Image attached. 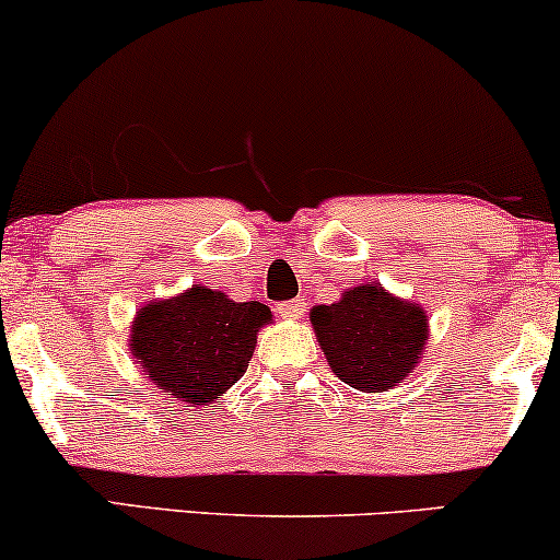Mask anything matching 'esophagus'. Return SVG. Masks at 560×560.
Instances as JSON below:
<instances>
[{"label": "esophagus", "mask_w": 560, "mask_h": 560, "mask_svg": "<svg viewBox=\"0 0 560 560\" xmlns=\"http://www.w3.org/2000/svg\"><path fill=\"white\" fill-rule=\"evenodd\" d=\"M276 313H279L284 320H300L304 315V302L302 300H292V302H284L276 307Z\"/></svg>", "instance_id": "esophagus-1"}]
</instances>
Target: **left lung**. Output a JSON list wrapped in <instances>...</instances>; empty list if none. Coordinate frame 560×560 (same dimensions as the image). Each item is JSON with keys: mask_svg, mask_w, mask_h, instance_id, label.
I'll use <instances>...</instances> for the list:
<instances>
[{"mask_svg": "<svg viewBox=\"0 0 560 560\" xmlns=\"http://www.w3.org/2000/svg\"><path fill=\"white\" fill-rule=\"evenodd\" d=\"M310 323L338 380L370 395L406 380L429 341L427 310L390 294L380 281L346 289L332 304H315Z\"/></svg>", "mask_w": 560, "mask_h": 560, "instance_id": "left-lung-1", "label": "left lung"}]
</instances>
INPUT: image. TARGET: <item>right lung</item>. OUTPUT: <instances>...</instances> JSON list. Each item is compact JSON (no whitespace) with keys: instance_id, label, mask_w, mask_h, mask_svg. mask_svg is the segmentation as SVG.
Instances as JSON below:
<instances>
[{"instance_id":"1","label":"right lung","mask_w":560,"mask_h":560,"mask_svg":"<svg viewBox=\"0 0 560 560\" xmlns=\"http://www.w3.org/2000/svg\"><path fill=\"white\" fill-rule=\"evenodd\" d=\"M271 317L266 304L235 302L194 284L139 307L129 351L160 393L186 406H209L243 377Z\"/></svg>"}]
</instances>
